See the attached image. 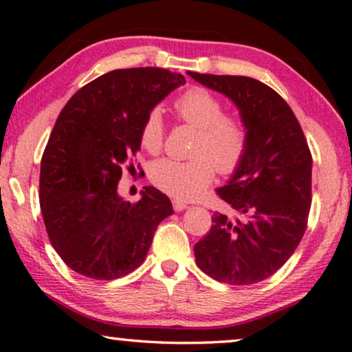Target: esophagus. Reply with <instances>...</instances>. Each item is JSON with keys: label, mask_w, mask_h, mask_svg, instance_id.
I'll return each instance as SVG.
<instances>
[{"label": "esophagus", "mask_w": 352, "mask_h": 352, "mask_svg": "<svg viewBox=\"0 0 352 352\" xmlns=\"http://www.w3.org/2000/svg\"><path fill=\"white\" fill-rule=\"evenodd\" d=\"M173 209H175L176 212L186 210V209H188V204L182 203V201H173Z\"/></svg>", "instance_id": "34e87169"}]
</instances>
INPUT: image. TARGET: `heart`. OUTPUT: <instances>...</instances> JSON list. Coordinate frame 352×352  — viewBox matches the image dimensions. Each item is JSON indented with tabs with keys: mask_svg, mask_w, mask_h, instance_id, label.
Returning a JSON list of instances; mask_svg holds the SVG:
<instances>
[{
	"mask_svg": "<svg viewBox=\"0 0 352 352\" xmlns=\"http://www.w3.org/2000/svg\"><path fill=\"white\" fill-rule=\"evenodd\" d=\"M175 111L184 123L198 129L188 162L162 159L149 166V179L155 187L177 199H195L214 181L215 168L230 175L243 162L250 131L240 115L224 112L220 96L204 87L187 89L175 101ZM165 126L159 109L143 120L140 143L148 153L157 154L164 146Z\"/></svg>",
	"mask_w": 352,
	"mask_h": 352,
	"instance_id": "1",
	"label": "heart"
}]
</instances>
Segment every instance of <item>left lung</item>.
I'll list each match as a JSON object with an SVG mask.
<instances>
[{
  "label": "left lung",
  "instance_id": "8db88e82",
  "mask_svg": "<svg viewBox=\"0 0 352 352\" xmlns=\"http://www.w3.org/2000/svg\"><path fill=\"white\" fill-rule=\"evenodd\" d=\"M230 98L250 131L243 162L217 188L237 218L215 212L195 245L198 267L218 282L251 285L289 261L307 229L312 203V154L284 98L261 80L188 72Z\"/></svg>",
  "mask_w": 352,
  "mask_h": 352
}]
</instances>
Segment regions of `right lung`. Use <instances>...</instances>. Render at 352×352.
Wrapping results in <instances>:
<instances>
[{
	"label": "right lung",
	"instance_id": "add662e5",
	"mask_svg": "<svg viewBox=\"0 0 352 352\" xmlns=\"http://www.w3.org/2000/svg\"><path fill=\"white\" fill-rule=\"evenodd\" d=\"M182 74L154 67L113 70L85 84L62 109L40 164V210L57 254L73 272L112 280L134 272L159 223L173 214L166 195L143 187L131 204L117 193L140 151V128Z\"/></svg>",
	"mask_w": 352,
	"mask_h": 352
}]
</instances>
